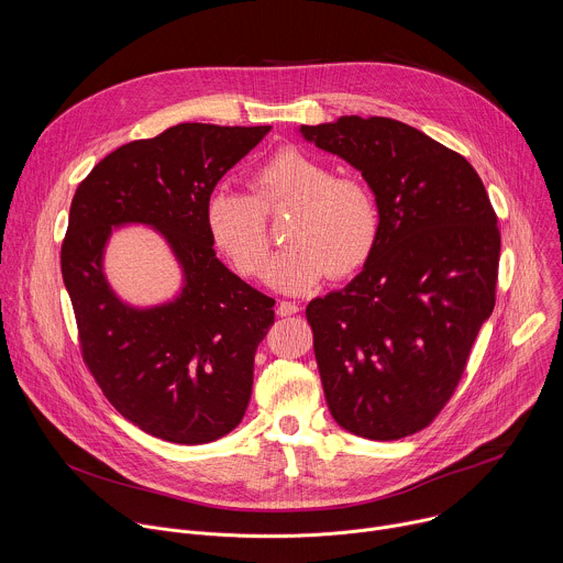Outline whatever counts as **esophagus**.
Wrapping results in <instances>:
<instances>
[{
  "mask_svg": "<svg viewBox=\"0 0 563 563\" xmlns=\"http://www.w3.org/2000/svg\"><path fill=\"white\" fill-rule=\"evenodd\" d=\"M298 305L296 302H287V300H280L278 302V307H276V313L278 316H294V313H298Z\"/></svg>",
  "mask_w": 563,
  "mask_h": 563,
  "instance_id": "34e87169",
  "label": "esophagus"
}]
</instances>
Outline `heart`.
Masks as SVG:
<instances>
[{"label": "heart", "instance_id": "b5f03b06", "mask_svg": "<svg viewBox=\"0 0 563 563\" xmlns=\"http://www.w3.org/2000/svg\"><path fill=\"white\" fill-rule=\"evenodd\" d=\"M254 197L214 190L206 201V228L214 245L243 276H261L269 236L265 214L294 206L285 245L267 269V285L283 294H305L329 274H355L380 234V208L357 176H331V169L298 147H280L252 174Z\"/></svg>", "mask_w": 563, "mask_h": 563}]
</instances>
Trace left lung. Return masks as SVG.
Returning a JSON list of instances; mask_svg holds the SVG:
<instances>
[{"label": "left lung", "instance_id": "1", "mask_svg": "<svg viewBox=\"0 0 563 563\" xmlns=\"http://www.w3.org/2000/svg\"><path fill=\"white\" fill-rule=\"evenodd\" d=\"M353 165L380 208L362 272L313 298L307 320L333 420L366 440H400L453 396L495 307L497 217L473 165L387 117L300 125Z\"/></svg>", "mask_w": 563, "mask_h": 563}]
</instances>
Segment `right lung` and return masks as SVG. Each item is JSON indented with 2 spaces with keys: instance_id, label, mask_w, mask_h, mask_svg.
Returning a JSON list of instances; mask_svg holds the SVG:
<instances>
[{
  "instance_id": "obj_1",
  "label": "right lung",
  "mask_w": 563,
  "mask_h": 563,
  "mask_svg": "<svg viewBox=\"0 0 563 563\" xmlns=\"http://www.w3.org/2000/svg\"><path fill=\"white\" fill-rule=\"evenodd\" d=\"M269 130L178 123L110 152L73 197L62 276L84 362L112 407L154 438L214 442L250 405L274 298L217 258L206 201ZM125 224H145L168 243L184 276L174 299L136 308L111 289L104 247Z\"/></svg>"
}]
</instances>
